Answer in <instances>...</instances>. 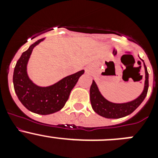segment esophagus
<instances>
[{"mask_svg":"<svg viewBox=\"0 0 158 158\" xmlns=\"http://www.w3.org/2000/svg\"><path fill=\"white\" fill-rule=\"evenodd\" d=\"M85 72L87 73H89L91 72V70H90V69H89V68H87V69H85Z\"/></svg>","mask_w":158,"mask_h":158,"instance_id":"1","label":"esophagus"}]
</instances>
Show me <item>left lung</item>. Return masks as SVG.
I'll return each instance as SVG.
<instances>
[{"label":"left lung","mask_w":158,"mask_h":158,"mask_svg":"<svg viewBox=\"0 0 158 158\" xmlns=\"http://www.w3.org/2000/svg\"><path fill=\"white\" fill-rule=\"evenodd\" d=\"M143 62L145 68V85L144 89L140 96L132 101L123 103V104H116L106 100L102 96L99 89L96 85V82L93 81L91 87H90V101H91L92 107L96 113L100 116L107 118H119L125 117L133 112L137 107H139L142 101L146 98V94L149 88V73L147 68Z\"/></svg>","instance_id":"obj_1"}]
</instances>
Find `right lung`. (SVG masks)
I'll use <instances>...</instances> for the list:
<instances>
[{
    "instance_id": "right-lung-1",
    "label": "right lung",
    "mask_w": 158,
    "mask_h": 158,
    "mask_svg": "<svg viewBox=\"0 0 158 158\" xmlns=\"http://www.w3.org/2000/svg\"><path fill=\"white\" fill-rule=\"evenodd\" d=\"M43 40L36 41L22 54L14 69L13 85L18 99L27 109L39 115H50L65 106L71 90L85 70L65 77L47 87L36 85L27 75V65L34 47Z\"/></svg>"
}]
</instances>
